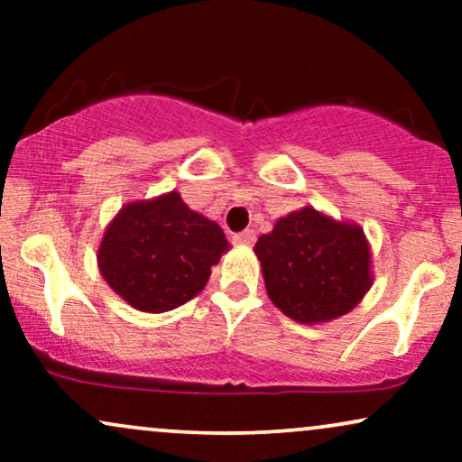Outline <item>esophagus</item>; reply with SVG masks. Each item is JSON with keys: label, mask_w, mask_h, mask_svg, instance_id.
Listing matches in <instances>:
<instances>
[{"label": "esophagus", "mask_w": 462, "mask_h": 462, "mask_svg": "<svg viewBox=\"0 0 462 462\" xmlns=\"http://www.w3.org/2000/svg\"><path fill=\"white\" fill-rule=\"evenodd\" d=\"M232 241L236 243V245H254V241H256V232L254 230H245V232H238V235H235V238Z\"/></svg>", "instance_id": "34e87169"}]
</instances>
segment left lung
<instances>
[{"label":"left lung","mask_w":462,"mask_h":462,"mask_svg":"<svg viewBox=\"0 0 462 462\" xmlns=\"http://www.w3.org/2000/svg\"><path fill=\"white\" fill-rule=\"evenodd\" d=\"M254 254L272 304L306 326L347 315L374 284L363 227L312 206L280 217L273 230L258 238Z\"/></svg>","instance_id":"8db88e82"}]
</instances>
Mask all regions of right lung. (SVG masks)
<instances>
[{
  "instance_id": "add662e5",
  "label": "right lung",
  "mask_w": 462,
  "mask_h": 462,
  "mask_svg": "<svg viewBox=\"0 0 462 462\" xmlns=\"http://www.w3.org/2000/svg\"><path fill=\"white\" fill-rule=\"evenodd\" d=\"M230 249L219 224L190 210L178 190L125 204L97 247L102 278L141 312H167L204 291Z\"/></svg>"
}]
</instances>
